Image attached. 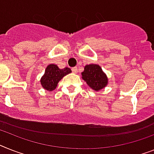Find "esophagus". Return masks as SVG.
I'll list each match as a JSON object with an SVG mask.
<instances>
[{
	"instance_id": "1",
	"label": "esophagus",
	"mask_w": 154,
	"mask_h": 154,
	"mask_svg": "<svg viewBox=\"0 0 154 154\" xmlns=\"http://www.w3.org/2000/svg\"><path fill=\"white\" fill-rule=\"evenodd\" d=\"M72 71L73 73H75V74H76L77 72H78V68H77V67H74V68H72Z\"/></svg>"
}]
</instances>
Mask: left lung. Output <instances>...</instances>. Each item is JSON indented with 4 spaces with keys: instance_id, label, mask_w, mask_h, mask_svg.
<instances>
[{
    "instance_id": "1",
    "label": "left lung",
    "mask_w": 154,
    "mask_h": 154,
    "mask_svg": "<svg viewBox=\"0 0 154 154\" xmlns=\"http://www.w3.org/2000/svg\"><path fill=\"white\" fill-rule=\"evenodd\" d=\"M82 76L88 86L96 91L103 89L108 83V78L97 64L85 66Z\"/></svg>"
}]
</instances>
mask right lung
I'll use <instances>...</instances> for the list:
<instances>
[{
    "instance_id": "1",
    "label": "right lung",
    "mask_w": 154,
    "mask_h": 154,
    "mask_svg": "<svg viewBox=\"0 0 154 154\" xmlns=\"http://www.w3.org/2000/svg\"><path fill=\"white\" fill-rule=\"evenodd\" d=\"M71 72L72 70L69 68L60 69L56 64H49L47 66L45 74L41 79V84L44 89L52 91L55 90L60 80Z\"/></svg>"
}]
</instances>
